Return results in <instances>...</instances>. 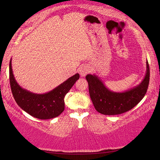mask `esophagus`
<instances>
[{
	"instance_id": "esophagus-1",
	"label": "esophagus",
	"mask_w": 160,
	"mask_h": 160,
	"mask_svg": "<svg viewBox=\"0 0 160 160\" xmlns=\"http://www.w3.org/2000/svg\"><path fill=\"white\" fill-rule=\"evenodd\" d=\"M89 72H90V67L88 64L82 65V66L80 68L79 73L82 77L85 76Z\"/></svg>"
}]
</instances>
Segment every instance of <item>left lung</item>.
I'll use <instances>...</instances> for the list:
<instances>
[{
	"mask_svg": "<svg viewBox=\"0 0 160 160\" xmlns=\"http://www.w3.org/2000/svg\"><path fill=\"white\" fill-rule=\"evenodd\" d=\"M85 78L90 98L97 112L104 115H118L132 109L144 97L150 80V68L147 60L143 80L138 85L124 92L110 90L95 74H88Z\"/></svg>",
	"mask_w": 160,
	"mask_h": 160,
	"instance_id": "8db88e82",
	"label": "left lung"
}]
</instances>
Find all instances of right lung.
Here are the masks:
<instances>
[{
  "instance_id": "right-lung-1",
  "label": "right lung",
  "mask_w": 160,
  "mask_h": 160,
  "mask_svg": "<svg viewBox=\"0 0 160 160\" xmlns=\"http://www.w3.org/2000/svg\"><path fill=\"white\" fill-rule=\"evenodd\" d=\"M9 74L12 95L18 106L29 115L44 120L55 118L63 112L65 95L80 78V75L76 73L52 90L37 94L22 88L17 82L12 69V58L9 64Z\"/></svg>"
}]
</instances>
